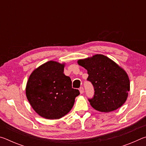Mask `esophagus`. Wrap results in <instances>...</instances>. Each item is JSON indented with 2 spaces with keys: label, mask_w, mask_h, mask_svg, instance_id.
Returning a JSON list of instances; mask_svg holds the SVG:
<instances>
[{
  "label": "esophagus",
  "mask_w": 146,
  "mask_h": 146,
  "mask_svg": "<svg viewBox=\"0 0 146 146\" xmlns=\"http://www.w3.org/2000/svg\"><path fill=\"white\" fill-rule=\"evenodd\" d=\"M79 91H80V94H82L84 93V88L82 87H80L79 88Z\"/></svg>",
  "instance_id": "1"
}]
</instances>
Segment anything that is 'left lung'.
<instances>
[{
    "instance_id": "8db88e82",
    "label": "left lung",
    "mask_w": 146,
    "mask_h": 146,
    "mask_svg": "<svg viewBox=\"0 0 146 146\" xmlns=\"http://www.w3.org/2000/svg\"><path fill=\"white\" fill-rule=\"evenodd\" d=\"M78 64L87 70V80L94 87L93 97L88 100L95 110L108 113L117 110L124 104L130 90V82L122 68L103 55L79 60Z\"/></svg>"
}]
</instances>
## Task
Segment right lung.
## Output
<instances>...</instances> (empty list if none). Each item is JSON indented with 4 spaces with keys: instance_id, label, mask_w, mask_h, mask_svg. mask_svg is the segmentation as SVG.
Returning a JSON list of instances; mask_svg holds the SVG:
<instances>
[{
    "instance_id": "add662e5",
    "label": "right lung",
    "mask_w": 146,
    "mask_h": 146,
    "mask_svg": "<svg viewBox=\"0 0 146 146\" xmlns=\"http://www.w3.org/2000/svg\"><path fill=\"white\" fill-rule=\"evenodd\" d=\"M64 64L49 61L35 70L26 88L31 107L42 117L58 119L70 111L79 95L71 78L64 74Z\"/></svg>"
}]
</instances>
